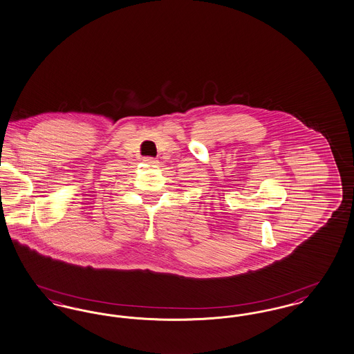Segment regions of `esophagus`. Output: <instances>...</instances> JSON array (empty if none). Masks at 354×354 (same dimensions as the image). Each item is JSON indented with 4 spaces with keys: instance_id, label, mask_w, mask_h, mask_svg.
Returning <instances> with one entry per match:
<instances>
[{
    "instance_id": "1",
    "label": "esophagus",
    "mask_w": 354,
    "mask_h": 354,
    "mask_svg": "<svg viewBox=\"0 0 354 354\" xmlns=\"http://www.w3.org/2000/svg\"><path fill=\"white\" fill-rule=\"evenodd\" d=\"M144 161H145L147 164H150V165L157 164V160H156V158H153V157H145V158H144Z\"/></svg>"
}]
</instances>
